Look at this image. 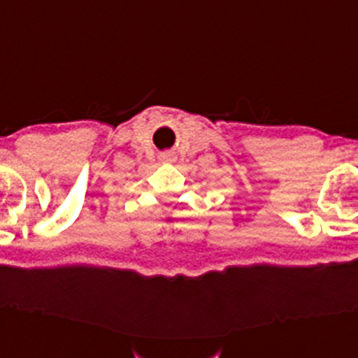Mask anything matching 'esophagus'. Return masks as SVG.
I'll use <instances>...</instances> for the list:
<instances>
[{"label":"esophagus","mask_w":358,"mask_h":358,"mask_svg":"<svg viewBox=\"0 0 358 358\" xmlns=\"http://www.w3.org/2000/svg\"><path fill=\"white\" fill-rule=\"evenodd\" d=\"M159 159H161V162H164V164H172V162H175V157L172 152H162L161 156H159Z\"/></svg>","instance_id":"34e87169"}]
</instances>
